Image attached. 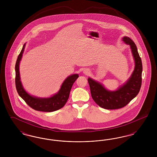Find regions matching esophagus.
Masks as SVG:
<instances>
[{
    "label": "esophagus",
    "mask_w": 157,
    "mask_h": 157,
    "mask_svg": "<svg viewBox=\"0 0 157 157\" xmlns=\"http://www.w3.org/2000/svg\"><path fill=\"white\" fill-rule=\"evenodd\" d=\"M90 70H88V69H84V70L83 71V73L84 74H85V75H88V74H90Z\"/></svg>",
    "instance_id": "obj_1"
}]
</instances>
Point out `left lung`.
<instances>
[{
  "label": "left lung",
  "mask_w": 157,
  "mask_h": 157,
  "mask_svg": "<svg viewBox=\"0 0 157 157\" xmlns=\"http://www.w3.org/2000/svg\"><path fill=\"white\" fill-rule=\"evenodd\" d=\"M122 41L129 45L133 59L134 69L129 78L115 90L105 88L100 82L91 78L88 79L91 96L97 104L106 109H120L126 106L139 93L142 83V65L134 42L128 36L122 37Z\"/></svg>",
  "instance_id": "1"
}]
</instances>
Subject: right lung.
<instances>
[{
  "instance_id": "right-lung-1",
  "label": "right lung",
  "mask_w": 157,
  "mask_h": 157,
  "mask_svg": "<svg viewBox=\"0 0 157 157\" xmlns=\"http://www.w3.org/2000/svg\"><path fill=\"white\" fill-rule=\"evenodd\" d=\"M25 45L26 44L23 46L22 49L17 57L15 65V84L19 95L35 110L42 112H53L59 109L67 103L72 86L79 75L73 74L67 76L62 83L59 91L50 97L40 98L31 95L23 86L19 72L20 62L22 58Z\"/></svg>"
}]
</instances>
